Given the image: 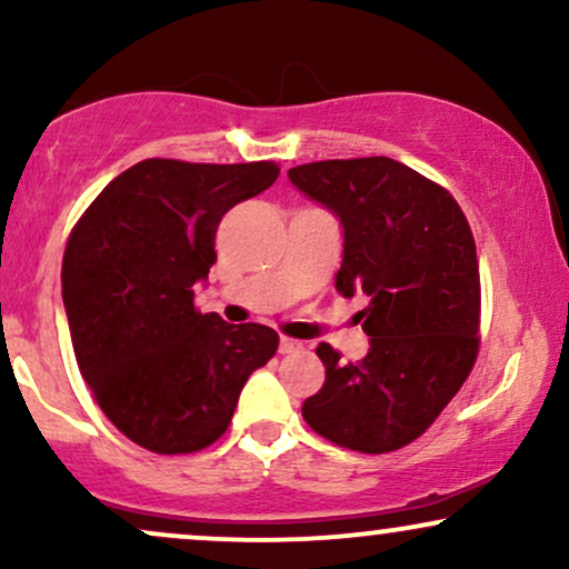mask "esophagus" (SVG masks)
Returning <instances> with one entry per match:
<instances>
[{"label": "esophagus", "instance_id": "esophagus-1", "mask_svg": "<svg viewBox=\"0 0 569 569\" xmlns=\"http://www.w3.org/2000/svg\"><path fill=\"white\" fill-rule=\"evenodd\" d=\"M278 350L283 352V356H289V352H299V350H302V342H299V339H291V337H280Z\"/></svg>", "mask_w": 569, "mask_h": 569}]
</instances>
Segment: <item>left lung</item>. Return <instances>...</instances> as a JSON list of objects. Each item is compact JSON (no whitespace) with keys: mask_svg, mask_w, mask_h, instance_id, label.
<instances>
[{"mask_svg":"<svg viewBox=\"0 0 569 569\" xmlns=\"http://www.w3.org/2000/svg\"><path fill=\"white\" fill-rule=\"evenodd\" d=\"M289 181L342 224L337 291L369 305L363 361L318 345L326 382L302 403L316 433L382 455L430 428L471 375L479 352V259L452 194L390 158L297 166Z\"/></svg>","mask_w":569,"mask_h":569,"instance_id":"left-lung-1","label":"left lung"}]
</instances>
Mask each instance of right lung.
<instances>
[{"label": "right lung", "instance_id": "add662e5", "mask_svg": "<svg viewBox=\"0 0 569 569\" xmlns=\"http://www.w3.org/2000/svg\"><path fill=\"white\" fill-rule=\"evenodd\" d=\"M276 162L141 160L90 202L63 253L77 367L130 441L187 455L224 433L253 369L278 350L270 326L194 310L232 206L278 179Z\"/></svg>", "mask_w": 569, "mask_h": 569}]
</instances>
